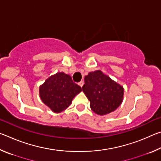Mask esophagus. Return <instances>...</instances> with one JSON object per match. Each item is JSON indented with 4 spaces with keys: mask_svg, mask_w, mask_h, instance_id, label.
<instances>
[{
    "mask_svg": "<svg viewBox=\"0 0 161 161\" xmlns=\"http://www.w3.org/2000/svg\"><path fill=\"white\" fill-rule=\"evenodd\" d=\"M78 84H79V85H80L81 87H82V86L84 85V81H80V82L78 83Z\"/></svg>",
    "mask_w": 161,
    "mask_h": 161,
    "instance_id": "1",
    "label": "esophagus"
}]
</instances>
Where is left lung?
Returning <instances> with one entry per match:
<instances>
[{
    "label": "left lung",
    "mask_w": 161,
    "mask_h": 161,
    "mask_svg": "<svg viewBox=\"0 0 161 161\" xmlns=\"http://www.w3.org/2000/svg\"><path fill=\"white\" fill-rule=\"evenodd\" d=\"M82 90L90 102L92 110L98 115H105L118 108L124 96L123 86L100 70L89 72L84 77Z\"/></svg>",
    "instance_id": "obj_1"
}]
</instances>
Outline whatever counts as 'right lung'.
Segmentation results:
<instances>
[{
  "label": "right lung",
  "mask_w": 161,
  "mask_h": 161,
  "mask_svg": "<svg viewBox=\"0 0 161 161\" xmlns=\"http://www.w3.org/2000/svg\"><path fill=\"white\" fill-rule=\"evenodd\" d=\"M81 91V86L73 82L69 75L58 72L40 86V96L54 112L59 113L69 107L73 98Z\"/></svg>",
  "instance_id": "obj_1"
}]
</instances>
